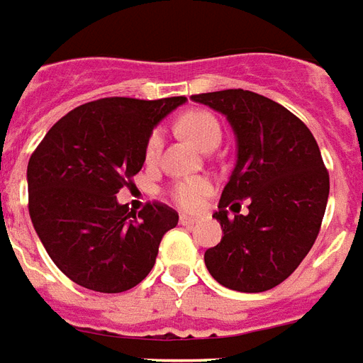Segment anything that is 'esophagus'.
I'll return each instance as SVG.
<instances>
[{
	"label": "esophagus",
	"mask_w": 363,
	"mask_h": 363,
	"mask_svg": "<svg viewBox=\"0 0 363 363\" xmlns=\"http://www.w3.org/2000/svg\"><path fill=\"white\" fill-rule=\"evenodd\" d=\"M197 222V220H195V218H191V216H179V223H182V225H193V223Z\"/></svg>",
	"instance_id": "esophagus-1"
}]
</instances>
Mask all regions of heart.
Masks as SVG:
<instances>
[{
  "instance_id": "b5f03b06",
  "label": "heart",
  "mask_w": 363,
  "mask_h": 363,
  "mask_svg": "<svg viewBox=\"0 0 363 363\" xmlns=\"http://www.w3.org/2000/svg\"><path fill=\"white\" fill-rule=\"evenodd\" d=\"M178 128L187 140L193 141L203 151L216 149L220 145V141H222L220 122L212 114L204 113V111L185 113L178 120ZM162 145H164V133H162L160 128H157V130H152L145 143L147 162H155V160L159 159ZM212 191H214V184H212L211 179L203 178V176H193V178H185L178 182V184L172 185L170 197L179 208L195 211Z\"/></svg>"
}]
</instances>
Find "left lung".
I'll return each mask as SVG.
<instances>
[{
    "instance_id": "obj_1",
    "label": "left lung",
    "mask_w": 363,
    "mask_h": 363,
    "mask_svg": "<svg viewBox=\"0 0 363 363\" xmlns=\"http://www.w3.org/2000/svg\"><path fill=\"white\" fill-rule=\"evenodd\" d=\"M222 113L233 128L237 162L214 216L222 241L204 252L220 285L262 293L285 281L320 233L329 174L306 124L275 101L247 89L191 95ZM250 214H238L240 203ZM237 211L227 216V206Z\"/></svg>"
}]
</instances>
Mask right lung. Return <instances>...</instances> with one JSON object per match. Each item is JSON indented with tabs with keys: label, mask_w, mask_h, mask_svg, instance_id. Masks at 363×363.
Listing matches in <instances>:
<instances>
[{
	"label": "right lung",
	"mask_w": 363,
	"mask_h": 363,
	"mask_svg": "<svg viewBox=\"0 0 363 363\" xmlns=\"http://www.w3.org/2000/svg\"><path fill=\"white\" fill-rule=\"evenodd\" d=\"M185 97H107L76 107L45 133L28 160V211L48 255L68 279L97 293H122L145 279L178 212L118 204L145 162L152 128Z\"/></svg>",
	"instance_id": "add662e5"
}]
</instances>
